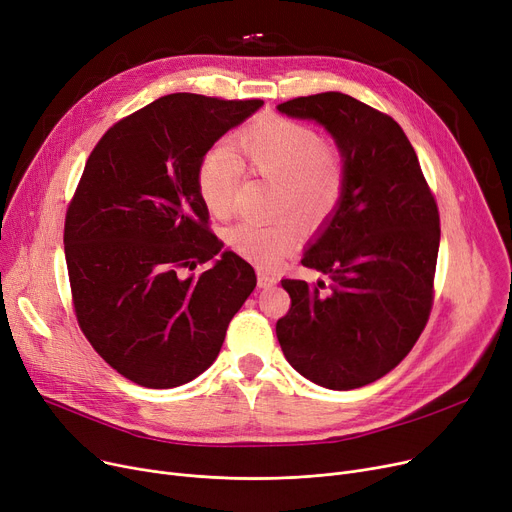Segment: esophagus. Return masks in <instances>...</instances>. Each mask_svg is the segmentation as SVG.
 <instances>
[{
  "label": "esophagus",
  "mask_w": 512,
  "mask_h": 512,
  "mask_svg": "<svg viewBox=\"0 0 512 512\" xmlns=\"http://www.w3.org/2000/svg\"><path fill=\"white\" fill-rule=\"evenodd\" d=\"M259 280H257V284H259V288H272L276 282H278V278H276V274H272V272H267V270H259Z\"/></svg>",
  "instance_id": "34e87169"
}]
</instances>
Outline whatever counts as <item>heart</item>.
<instances>
[{
  "instance_id": "heart-1",
  "label": "heart",
  "mask_w": 512,
  "mask_h": 512,
  "mask_svg": "<svg viewBox=\"0 0 512 512\" xmlns=\"http://www.w3.org/2000/svg\"><path fill=\"white\" fill-rule=\"evenodd\" d=\"M247 170L276 182L278 211L292 209L309 220H321L334 211L346 182L342 151L321 141L315 128L284 116L259 118L240 130L236 149L218 143L203 155L197 186L213 215L226 218L232 213ZM230 240L240 255L261 267H274L297 245V226L288 218L245 220L232 228Z\"/></svg>"
}]
</instances>
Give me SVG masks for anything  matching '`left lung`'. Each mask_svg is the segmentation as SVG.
I'll return each instance as SVG.
<instances>
[{"instance_id":"1","label":"left lung","mask_w":512,"mask_h":512,"mask_svg":"<svg viewBox=\"0 0 512 512\" xmlns=\"http://www.w3.org/2000/svg\"><path fill=\"white\" fill-rule=\"evenodd\" d=\"M278 110L332 134L346 182L301 259L330 282L282 280L290 309L276 336L303 378L330 390L361 388L405 359L427 324L438 205L407 134L388 114L336 91L290 99Z\"/></svg>"}]
</instances>
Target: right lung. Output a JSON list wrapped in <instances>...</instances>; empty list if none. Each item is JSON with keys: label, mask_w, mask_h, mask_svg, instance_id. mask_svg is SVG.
<instances>
[{"label": "right lung", "mask_w": 512, "mask_h": 512, "mask_svg": "<svg viewBox=\"0 0 512 512\" xmlns=\"http://www.w3.org/2000/svg\"><path fill=\"white\" fill-rule=\"evenodd\" d=\"M261 99L159 97L107 130L66 211L74 315L99 357L145 388L195 380L218 357L253 267L209 230L203 155ZM209 271L187 276L199 262Z\"/></svg>", "instance_id": "1"}]
</instances>
